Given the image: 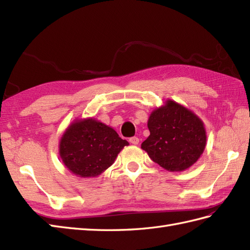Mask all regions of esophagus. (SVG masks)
I'll use <instances>...</instances> for the list:
<instances>
[{"label":"esophagus","mask_w":250,"mask_h":250,"mask_svg":"<svg viewBox=\"0 0 250 250\" xmlns=\"http://www.w3.org/2000/svg\"><path fill=\"white\" fill-rule=\"evenodd\" d=\"M129 142L131 143L132 145H139V143H140V140H139V137H136V136H133V137H131V139L129 140Z\"/></svg>","instance_id":"34e87169"}]
</instances>
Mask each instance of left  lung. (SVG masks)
Here are the masks:
<instances>
[{"instance_id":"obj_1","label":"left lung","mask_w":250,"mask_h":250,"mask_svg":"<svg viewBox=\"0 0 250 250\" xmlns=\"http://www.w3.org/2000/svg\"><path fill=\"white\" fill-rule=\"evenodd\" d=\"M147 125L150 135L142 143V149L167 171H186L205 149L203 121L175 101L167 100L164 105L152 110Z\"/></svg>"}]
</instances>
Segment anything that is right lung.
Masks as SVG:
<instances>
[{
  "instance_id": "right-lung-1",
  "label": "right lung",
  "mask_w": 250,
  "mask_h": 250,
  "mask_svg": "<svg viewBox=\"0 0 250 250\" xmlns=\"http://www.w3.org/2000/svg\"><path fill=\"white\" fill-rule=\"evenodd\" d=\"M129 143L94 118L76 119L65 129L59 143L64 167L78 177H97L107 169Z\"/></svg>"
}]
</instances>
